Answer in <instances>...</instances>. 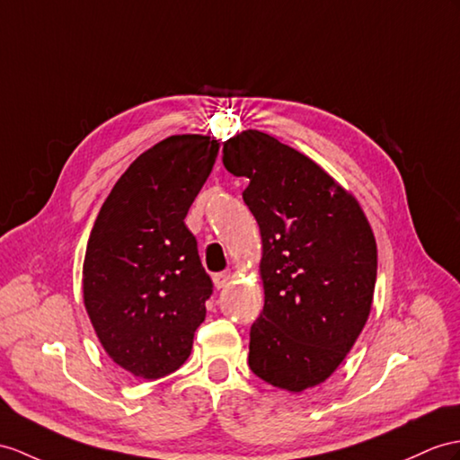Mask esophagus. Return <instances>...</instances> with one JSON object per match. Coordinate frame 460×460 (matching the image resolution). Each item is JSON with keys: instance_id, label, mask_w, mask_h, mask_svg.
<instances>
[{"instance_id": "obj_1", "label": "esophagus", "mask_w": 460, "mask_h": 460, "mask_svg": "<svg viewBox=\"0 0 460 460\" xmlns=\"http://www.w3.org/2000/svg\"><path fill=\"white\" fill-rule=\"evenodd\" d=\"M212 281H215V287L220 290L224 287H228L230 281H232V273L230 271H224V273H217L215 277H212Z\"/></svg>"}]
</instances>
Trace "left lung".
Returning <instances> with one entry per match:
<instances>
[{
    "mask_svg": "<svg viewBox=\"0 0 460 460\" xmlns=\"http://www.w3.org/2000/svg\"><path fill=\"white\" fill-rule=\"evenodd\" d=\"M224 167L245 177L260 224L265 305L250 332V368L288 392L341 365L371 314L376 242L347 189L308 155L260 130L224 142Z\"/></svg>",
    "mask_w": 460,
    "mask_h": 460,
    "instance_id": "8db88e82",
    "label": "left lung"
}]
</instances>
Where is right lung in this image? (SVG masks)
Masks as SVG:
<instances>
[{"label":"right lung","instance_id":"right-lung-1","mask_svg":"<svg viewBox=\"0 0 460 460\" xmlns=\"http://www.w3.org/2000/svg\"><path fill=\"white\" fill-rule=\"evenodd\" d=\"M220 144L175 134L140 154L101 207L84 260V305L99 343L132 376L173 373L193 349L212 281L185 226Z\"/></svg>","mask_w":460,"mask_h":460}]
</instances>
